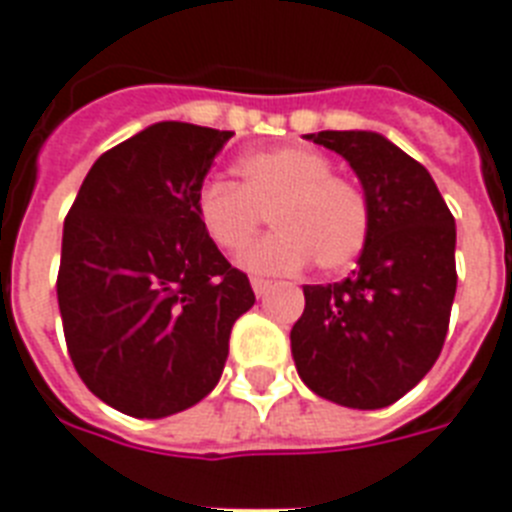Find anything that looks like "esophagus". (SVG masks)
I'll return each instance as SVG.
<instances>
[{
	"instance_id": "esophagus-1",
	"label": "esophagus",
	"mask_w": 512,
	"mask_h": 512,
	"mask_svg": "<svg viewBox=\"0 0 512 512\" xmlns=\"http://www.w3.org/2000/svg\"><path fill=\"white\" fill-rule=\"evenodd\" d=\"M251 287H253V293H256V295H259V298H261V295H266V290L272 287V282L264 280V277H253Z\"/></svg>"
}]
</instances>
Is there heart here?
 Instances as JSON below:
<instances>
[{
  "instance_id": "obj_1",
  "label": "heart",
  "mask_w": 512,
  "mask_h": 512,
  "mask_svg": "<svg viewBox=\"0 0 512 512\" xmlns=\"http://www.w3.org/2000/svg\"><path fill=\"white\" fill-rule=\"evenodd\" d=\"M232 170L238 185L209 180L196 193L198 222L219 251H240L269 214L277 232L243 253L253 272H295L308 261L322 272H340L361 256L371 227L369 201L356 183L332 175L335 167L322 151H253Z\"/></svg>"
}]
</instances>
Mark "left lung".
<instances>
[{
	"instance_id": "1",
	"label": "left lung",
	"mask_w": 512,
	"mask_h": 512,
	"mask_svg": "<svg viewBox=\"0 0 512 512\" xmlns=\"http://www.w3.org/2000/svg\"><path fill=\"white\" fill-rule=\"evenodd\" d=\"M306 138L348 159L371 227L350 277L303 285L293 361L319 398L374 411L411 392L442 353L458 287L455 219L424 164L384 135L322 130Z\"/></svg>"
}]
</instances>
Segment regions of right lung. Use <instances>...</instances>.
Returning <instances> with one entry per match:
<instances>
[{"label": "right lung", "instance_id": "1", "mask_svg": "<svg viewBox=\"0 0 512 512\" xmlns=\"http://www.w3.org/2000/svg\"><path fill=\"white\" fill-rule=\"evenodd\" d=\"M230 130L156 122L104 151L65 217L57 301L88 390L135 418H164L217 387L232 324L256 303L219 253L196 193Z\"/></svg>", "mask_w": 512, "mask_h": 512}]
</instances>
